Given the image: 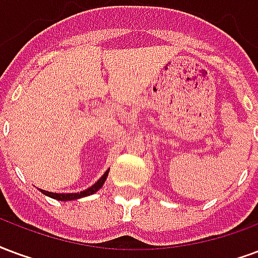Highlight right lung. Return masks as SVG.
I'll list each match as a JSON object with an SVG mask.
<instances>
[{"instance_id": "obj_1", "label": "right lung", "mask_w": 258, "mask_h": 258, "mask_svg": "<svg viewBox=\"0 0 258 258\" xmlns=\"http://www.w3.org/2000/svg\"><path fill=\"white\" fill-rule=\"evenodd\" d=\"M110 170V169H108ZM108 170H107L103 176H101L99 180H97V183H95L92 187H89L85 191H81L78 194H56V192H49V191H44V189H41V192H44L45 195H48L50 198L57 199V201H73V199H78V198H84V197H88V195H92V194H95L96 191H99V189L103 187V184L106 181L107 176H108Z\"/></svg>"}]
</instances>
